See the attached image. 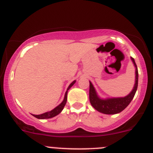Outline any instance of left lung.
<instances>
[{"instance_id": "1", "label": "left lung", "mask_w": 153, "mask_h": 153, "mask_svg": "<svg viewBox=\"0 0 153 153\" xmlns=\"http://www.w3.org/2000/svg\"><path fill=\"white\" fill-rule=\"evenodd\" d=\"M131 60L135 68V84H134L133 89L126 96L120 97V98H101L98 96L92 82L89 81V101H90L91 105L97 111L101 113L106 114V115H114V114L119 113L121 111L124 110L133 99L137 88H138V72L134 58L131 57Z\"/></svg>"}]
</instances>
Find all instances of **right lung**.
<instances>
[{"label": "right lung", "mask_w": 153, "mask_h": 153, "mask_svg": "<svg viewBox=\"0 0 153 153\" xmlns=\"http://www.w3.org/2000/svg\"><path fill=\"white\" fill-rule=\"evenodd\" d=\"M75 82H76V81H72V82L70 84H69V86H68L67 91H66V92H65V95H64V100H63V101L61 103V104H59V105L57 106L56 107L54 108V109H52V110L49 111V112H44V113L41 114V115H33L34 117H35V118H38V119H47V118H53V117L56 116V115H58V114L61 113V111L63 110V109H64V107L66 105V103H67L68 90H69V89H70V88L72 87V86H73L74 84H75Z\"/></svg>", "instance_id": "add662e5"}]
</instances>
